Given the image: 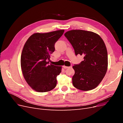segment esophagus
I'll use <instances>...</instances> for the list:
<instances>
[{
  "instance_id": "34e87169",
  "label": "esophagus",
  "mask_w": 123,
  "mask_h": 123,
  "mask_svg": "<svg viewBox=\"0 0 123 123\" xmlns=\"http://www.w3.org/2000/svg\"><path fill=\"white\" fill-rule=\"evenodd\" d=\"M63 67H64V69H68L69 68H70L71 67H68V66H63Z\"/></svg>"
}]
</instances>
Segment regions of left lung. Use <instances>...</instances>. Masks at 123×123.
Returning <instances> with one entry per match:
<instances>
[{"label":"left lung","instance_id":"1","mask_svg":"<svg viewBox=\"0 0 123 123\" xmlns=\"http://www.w3.org/2000/svg\"><path fill=\"white\" fill-rule=\"evenodd\" d=\"M65 36L75 55L84 56L83 61L73 66V86L83 91L95 88L105 76L108 67L107 51L103 40L96 33L81 30L69 31Z\"/></svg>","mask_w":123,"mask_h":123}]
</instances>
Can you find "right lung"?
I'll use <instances>...</instances> for the list:
<instances>
[{"instance_id": "add662e5", "label": "right lung", "mask_w": 123, "mask_h": 123, "mask_svg": "<svg viewBox=\"0 0 123 123\" xmlns=\"http://www.w3.org/2000/svg\"><path fill=\"white\" fill-rule=\"evenodd\" d=\"M64 31L34 33L25 44L20 59L22 72L28 84L37 92L50 91L56 86L62 67L49 65V62L55 43Z\"/></svg>"}]
</instances>
